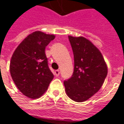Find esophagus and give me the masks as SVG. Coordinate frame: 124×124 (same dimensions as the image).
<instances>
[{"mask_svg": "<svg viewBox=\"0 0 124 124\" xmlns=\"http://www.w3.org/2000/svg\"><path fill=\"white\" fill-rule=\"evenodd\" d=\"M59 75H60V71H59V70H56L54 71V75H55L56 77H58Z\"/></svg>", "mask_w": 124, "mask_h": 124, "instance_id": "1", "label": "esophagus"}]
</instances>
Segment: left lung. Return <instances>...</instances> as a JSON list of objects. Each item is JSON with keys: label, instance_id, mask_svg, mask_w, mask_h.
I'll list each match as a JSON object with an SVG mask.
<instances>
[{"label": "left lung", "instance_id": "8db88e82", "mask_svg": "<svg viewBox=\"0 0 124 124\" xmlns=\"http://www.w3.org/2000/svg\"><path fill=\"white\" fill-rule=\"evenodd\" d=\"M74 55V71L64 81L65 92L74 101L84 102L96 93L108 75L102 54L84 37L68 36Z\"/></svg>", "mask_w": 124, "mask_h": 124}]
</instances>
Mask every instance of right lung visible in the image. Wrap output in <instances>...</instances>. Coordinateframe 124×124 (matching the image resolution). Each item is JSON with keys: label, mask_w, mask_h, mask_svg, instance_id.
<instances>
[{"label": "right lung", "mask_w": 124, "mask_h": 124, "mask_svg": "<svg viewBox=\"0 0 124 124\" xmlns=\"http://www.w3.org/2000/svg\"><path fill=\"white\" fill-rule=\"evenodd\" d=\"M54 38V35L35 31L22 41L12 54L9 64L11 77L19 90L29 98L42 96L54 78L45 48Z\"/></svg>", "instance_id": "add662e5"}]
</instances>
